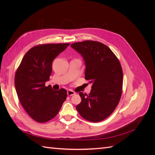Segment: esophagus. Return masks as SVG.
<instances>
[{
	"mask_svg": "<svg viewBox=\"0 0 155 155\" xmlns=\"http://www.w3.org/2000/svg\"><path fill=\"white\" fill-rule=\"evenodd\" d=\"M67 94H68V96H72V95L75 94V92L72 91V90H68L67 91Z\"/></svg>",
	"mask_w": 155,
	"mask_h": 155,
	"instance_id": "obj_1",
	"label": "esophagus"
}]
</instances>
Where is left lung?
<instances>
[{
    "label": "left lung",
    "mask_w": 155,
    "mask_h": 155,
    "mask_svg": "<svg viewBox=\"0 0 155 155\" xmlns=\"http://www.w3.org/2000/svg\"><path fill=\"white\" fill-rule=\"evenodd\" d=\"M71 47L83 57L85 78L92 84L88 95L81 98L76 109L84 119L98 122L109 116L118 105L122 94L123 71L118 59L101 43L85 41L72 43Z\"/></svg>",
    "instance_id": "obj_1"
}]
</instances>
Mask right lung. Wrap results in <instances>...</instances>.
Returning <instances> with one entry per match:
<instances>
[{"label": "right lung", "mask_w": 155, "mask_h": 155, "mask_svg": "<svg viewBox=\"0 0 155 155\" xmlns=\"http://www.w3.org/2000/svg\"><path fill=\"white\" fill-rule=\"evenodd\" d=\"M70 43L39 45L31 48L23 57L15 76V86L22 106L31 118L46 122L58 114L67 92L54 91L45 86L52 70L53 61Z\"/></svg>", "instance_id": "obj_1"}]
</instances>
